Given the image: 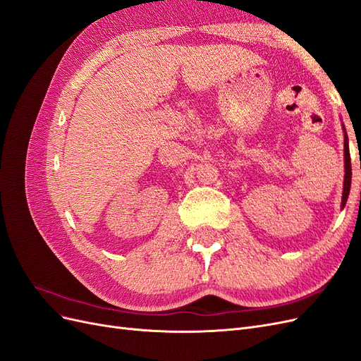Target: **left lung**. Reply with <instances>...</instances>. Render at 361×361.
Listing matches in <instances>:
<instances>
[{
  "label": "left lung",
  "instance_id": "1",
  "mask_svg": "<svg viewBox=\"0 0 361 361\" xmlns=\"http://www.w3.org/2000/svg\"><path fill=\"white\" fill-rule=\"evenodd\" d=\"M343 155H345V180H343V194H342V209L346 204L349 190H351V157H349V143H348V135L343 126Z\"/></svg>",
  "mask_w": 361,
  "mask_h": 361
}]
</instances>
